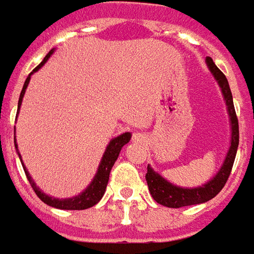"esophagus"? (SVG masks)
<instances>
[{
    "label": "esophagus",
    "mask_w": 254,
    "mask_h": 254,
    "mask_svg": "<svg viewBox=\"0 0 254 254\" xmlns=\"http://www.w3.org/2000/svg\"><path fill=\"white\" fill-rule=\"evenodd\" d=\"M144 135H141V134H134V137H132V141L134 142H144Z\"/></svg>",
    "instance_id": "34e87169"
}]
</instances>
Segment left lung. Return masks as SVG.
Wrapping results in <instances>:
<instances>
[{"instance_id":"8db88e82","label":"left lung","mask_w":254,"mask_h":254,"mask_svg":"<svg viewBox=\"0 0 254 254\" xmlns=\"http://www.w3.org/2000/svg\"><path fill=\"white\" fill-rule=\"evenodd\" d=\"M205 63L212 72V75L215 76V79L218 81L219 88L222 91L224 99H225L226 106H228V115L231 119V147L225 156V161L222 163L221 169L218 173L211 179L210 182H207L205 185L193 189H186V187H179L172 185L171 182L165 180V179L156 173V172L148 165L147 168V179L148 189L149 193L152 195L155 201L158 204H162L165 207L169 208H180V207H187V205H194V204H202V202L208 201L211 198H214L222 190V187L225 186L226 180L231 175L232 166L235 162V156L239 145V124H238V117L235 113L234 100H232V92L229 88V83L226 76L222 74V71L219 69L211 57L205 59Z\"/></svg>"}]
</instances>
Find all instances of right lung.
<instances>
[{"label": "right lung", "instance_id": "obj_1", "mask_svg": "<svg viewBox=\"0 0 254 254\" xmlns=\"http://www.w3.org/2000/svg\"><path fill=\"white\" fill-rule=\"evenodd\" d=\"M53 52H54V50H50L49 54L44 57L43 61H42V63H40V64H39V65H37V67H36L30 74H29L28 78H26V81H25V83H23V88H22V92H20L19 102H18V113H19V107L20 105H22V99H23L25 91H26L28 83L29 81H30V75L42 68V65H43L47 60H49V57L52 56ZM130 138H131L130 132H123L122 135H119V137H116V138L112 139V141L109 142V145L106 147V151H105L103 158H102V161H100L98 172H96L95 178H93V180L91 182V185L86 187L81 194L75 195V197H72V198H64V200L54 198V197H50V195L44 194L43 191H42L39 187L36 186V183L33 182V179L30 178L29 172L26 171L25 165H23L22 159H20L19 152H18V155H19L20 162H22L23 171H25V173H26V178H28L30 186H32V189L35 190V193L37 194V197H39L42 201L46 202V204H47V205H50V207L60 208V210H86V208H91V207H93L95 204H98V202L100 201V198L103 197L105 191H106V186H107V182H109V175H110V171H112V168H113V165H115L116 159L119 158V154H120L122 148H123L124 145L130 141ZM13 142H15V148H16V151H18L16 141H13Z\"/></svg>", "mask_w": 254, "mask_h": 254}]
</instances>
